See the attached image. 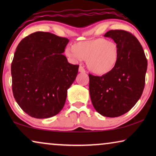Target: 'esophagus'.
<instances>
[{
  "instance_id": "1",
  "label": "esophagus",
  "mask_w": 156,
  "mask_h": 156,
  "mask_svg": "<svg viewBox=\"0 0 156 156\" xmlns=\"http://www.w3.org/2000/svg\"><path fill=\"white\" fill-rule=\"evenodd\" d=\"M79 72H82V73H84L85 72V69H84V67H82V66H80V67H79Z\"/></svg>"
}]
</instances>
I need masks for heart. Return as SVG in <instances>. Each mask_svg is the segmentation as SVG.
I'll list each match as a JSON object with an SVG mask.
<instances>
[{"label": "heart", "mask_w": 156, "mask_h": 156, "mask_svg": "<svg viewBox=\"0 0 156 156\" xmlns=\"http://www.w3.org/2000/svg\"><path fill=\"white\" fill-rule=\"evenodd\" d=\"M72 60H86L88 69L99 76L109 74L118 64L120 50L118 44L104 38H96L75 42L66 50Z\"/></svg>", "instance_id": "1"}]
</instances>
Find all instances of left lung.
Segmentation results:
<instances>
[{"mask_svg":"<svg viewBox=\"0 0 156 156\" xmlns=\"http://www.w3.org/2000/svg\"><path fill=\"white\" fill-rule=\"evenodd\" d=\"M104 37L118 44L120 56L116 67L101 76L89 74V94L96 111L106 117H118L133 107L145 87L147 59L135 36L123 30H112Z\"/></svg>","mask_w":156,"mask_h":156,"instance_id":"obj_1","label":"left lung"}]
</instances>
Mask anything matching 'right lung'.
<instances>
[{
    "instance_id": "add662e5",
    "label": "right lung",
    "mask_w": 156,
    "mask_h": 156,
    "mask_svg": "<svg viewBox=\"0 0 156 156\" xmlns=\"http://www.w3.org/2000/svg\"><path fill=\"white\" fill-rule=\"evenodd\" d=\"M68 42L55 34L35 32L17 47L11 64L12 93L29 116L50 118L63 108L79 69L62 55Z\"/></svg>"
}]
</instances>
